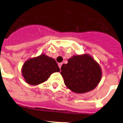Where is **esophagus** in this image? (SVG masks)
<instances>
[{
  "instance_id": "1",
  "label": "esophagus",
  "mask_w": 123,
  "mask_h": 123,
  "mask_svg": "<svg viewBox=\"0 0 123 123\" xmlns=\"http://www.w3.org/2000/svg\"><path fill=\"white\" fill-rule=\"evenodd\" d=\"M62 63H58V67H59L60 69H61V67L62 66Z\"/></svg>"
}]
</instances>
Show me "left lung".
<instances>
[{"mask_svg": "<svg viewBox=\"0 0 123 123\" xmlns=\"http://www.w3.org/2000/svg\"><path fill=\"white\" fill-rule=\"evenodd\" d=\"M61 74L66 86L77 94L94 89L102 78L99 64L89 54L77 55L68 60L61 67Z\"/></svg>", "mask_w": 123, "mask_h": 123, "instance_id": "left-lung-1", "label": "left lung"}]
</instances>
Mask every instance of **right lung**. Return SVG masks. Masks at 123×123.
<instances>
[{
	"label": "right lung",
	"mask_w": 123,
	"mask_h": 123,
	"mask_svg": "<svg viewBox=\"0 0 123 123\" xmlns=\"http://www.w3.org/2000/svg\"><path fill=\"white\" fill-rule=\"evenodd\" d=\"M59 71L60 68L55 60L45 54L28 59L21 68L25 81L32 86L43 83L52 73Z\"/></svg>",
	"instance_id": "right-lung-1"
}]
</instances>
